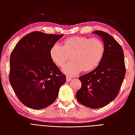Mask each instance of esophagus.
<instances>
[{"label":"esophagus","mask_w":135,"mask_h":135,"mask_svg":"<svg viewBox=\"0 0 135 135\" xmlns=\"http://www.w3.org/2000/svg\"><path fill=\"white\" fill-rule=\"evenodd\" d=\"M71 79H72V78H71V77L69 76H66V80H67V81H70Z\"/></svg>","instance_id":"34e87169"}]
</instances>
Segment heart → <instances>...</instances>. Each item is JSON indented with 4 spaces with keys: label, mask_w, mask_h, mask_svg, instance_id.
Segmentation results:
<instances>
[{
    "label": "heart",
    "mask_w": 135,
    "mask_h": 135,
    "mask_svg": "<svg viewBox=\"0 0 135 135\" xmlns=\"http://www.w3.org/2000/svg\"><path fill=\"white\" fill-rule=\"evenodd\" d=\"M105 54V47L99 38L73 36L64 40L62 46L56 43L51 47L50 54L57 66L62 68L70 58L63 71L69 75H76L81 71H91L100 64Z\"/></svg>",
    "instance_id": "b5f03b06"
}]
</instances>
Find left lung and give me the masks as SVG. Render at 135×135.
<instances>
[{
	"label": "left lung",
	"mask_w": 135,
	"mask_h": 135,
	"mask_svg": "<svg viewBox=\"0 0 135 135\" xmlns=\"http://www.w3.org/2000/svg\"><path fill=\"white\" fill-rule=\"evenodd\" d=\"M92 32L103 39L105 54L96 69L79 78L81 87L76 97L81 104L97 109L115 99L124 78L126 68L123 50L116 40L103 31Z\"/></svg>",
	"instance_id": "obj_1"
}]
</instances>
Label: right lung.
<instances>
[{"label":"right lung","instance_id":"obj_1","mask_svg":"<svg viewBox=\"0 0 135 135\" xmlns=\"http://www.w3.org/2000/svg\"><path fill=\"white\" fill-rule=\"evenodd\" d=\"M64 35L34 31L16 45L10 56L9 79L16 96L26 107L47 108L56 100L66 76L52 61L51 47Z\"/></svg>","mask_w":135,"mask_h":135}]
</instances>
